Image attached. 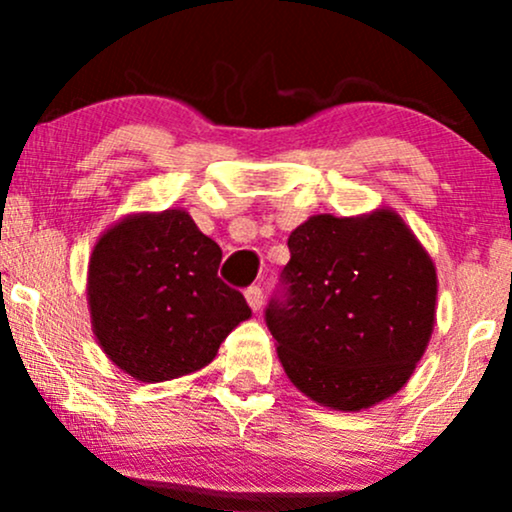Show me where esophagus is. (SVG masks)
Returning a JSON list of instances; mask_svg holds the SVG:
<instances>
[{
    "label": "esophagus",
    "mask_w": 512,
    "mask_h": 512,
    "mask_svg": "<svg viewBox=\"0 0 512 512\" xmlns=\"http://www.w3.org/2000/svg\"><path fill=\"white\" fill-rule=\"evenodd\" d=\"M245 301H248L250 308L257 313V310H260L262 303H264V296H262L260 286H250V289L245 291Z\"/></svg>",
    "instance_id": "34e87169"
}]
</instances>
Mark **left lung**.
<instances>
[{"label":"left lung","instance_id":"left-lung-1","mask_svg":"<svg viewBox=\"0 0 512 512\" xmlns=\"http://www.w3.org/2000/svg\"><path fill=\"white\" fill-rule=\"evenodd\" d=\"M289 296L267 327L286 378L320 407L363 411L414 375L436 325L438 274L390 207L315 214L289 236Z\"/></svg>","mask_w":512,"mask_h":512}]
</instances>
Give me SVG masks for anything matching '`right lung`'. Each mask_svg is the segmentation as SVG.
<instances>
[{
  "label": "right lung",
  "mask_w": 512,
  "mask_h": 512,
  "mask_svg": "<svg viewBox=\"0 0 512 512\" xmlns=\"http://www.w3.org/2000/svg\"><path fill=\"white\" fill-rule=\"evenodd\" d=\"M221 248L185 209L137 211L105 228L88 260L86 301L103 354L139 383L209 366L252 313L219 279Z\"/></svg>",
  "instance_id": "right-lung-1"
}]
</instances>
